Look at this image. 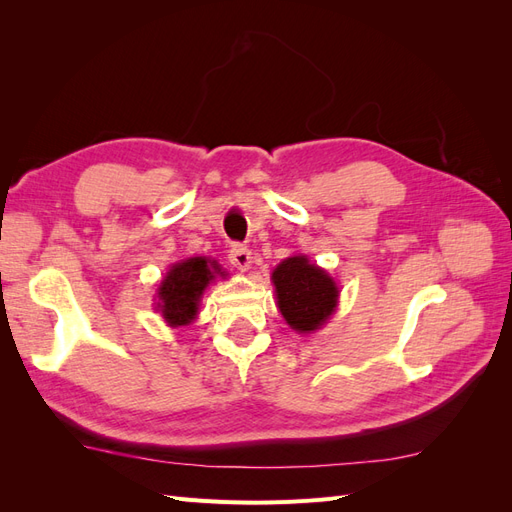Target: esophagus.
<instances>
[{
	"instance_id": "esophagus-1",
	"label": "esophagus",
	"mask_w": 512,
	"mask_h": 512,
	"mask_svg": "<svg viewBox=\"0 0 512 512\" xmlns=\"http://www.w3.org/2000/svg\"><path fill=\"white\" fill-rule=\"evenodd\" d=\"M228 260H230L232 265H235L237 269L245 271V269H250V265H252V252L247 250L245 245L235 243V245H230V250H228Z\"/></svg>"
}]
</instances>
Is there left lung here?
Here are the masks:
<instances>
[{
    "label": "left lung",
    "instance_id": "8db88e82",
    "mask_svg": "<svg viewBox=\"0 0 512 512\" xmlns=\"http://www.w3.org/2000/svg\"><path fill=\"white\" fill-rule=\"evenodd\" d=\"M273 286L277 307L297 333H314L331 318L339 288L333 277L312 265L307 256H290L275 267Z\"/></svg>",
    "mask_w": 512,
    "mask_h": 512
}]
</instances>
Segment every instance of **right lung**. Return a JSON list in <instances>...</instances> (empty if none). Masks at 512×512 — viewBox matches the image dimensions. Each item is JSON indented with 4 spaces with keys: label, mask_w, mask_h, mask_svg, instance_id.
<instances>
[{
    "label": "right lung",
    "mask_w": 512,
    "mask_h": 512,
    "mask_svg": "<svg viewBox=\"0 0 512 512\" xmlns=\"http://www.w3.org/2000/svg\"><path fill=\"white\" fill-rule=\"evenodd\" d=\"M215 275H224L222 267L203 256L181 260L168 269L158 288V312L168 327H185L198 316L200 299Z\"/></svg>",
    "instance_id": "1"
}]
</instances>
